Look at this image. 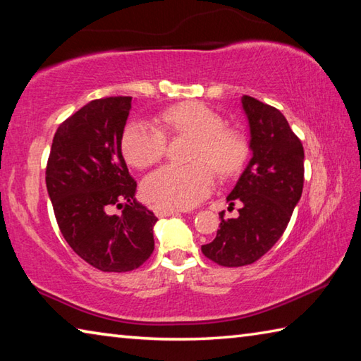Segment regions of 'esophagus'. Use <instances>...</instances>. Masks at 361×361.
<instances>
[{
	"instance_id": "esophagus-1",
	"label": "esophagus",
	"mask_w": 361,
	"mask_h": 361,
	"mask_svg": "<svg viewBox=\"0 0 361 361\" xmlns=\"http://www.w3.org/2000/svg\"><path fill=\"white\" fill-rule=\"evenodd\" d=\"M152 210H154L156 216H159V218H166V216H170V215H175V213H178V210L167 209V207H162V205H154V207H152Z\"/></svg>"
}]
</instances>
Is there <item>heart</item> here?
Masks as SVG:
<instances>
[{"instance_id": "obj_1", "label": "heart", "mask_w": 361, "mask_h": 361, "mask_svg": "<svg viewBox=\"0 0 361 361\" xmlns=\"http://www.w3.org/2000/svg\"><path fill=\"white\" fill-rule=\"evenodd\" d=\"M156 123L133 121L122 133L126 161L137 169L154 166L166 154L167 137H192L191 166H166L143 180V194L167 209H191L213 188V172L231 178L240 172L248 154L247 140L239 130L224 127L216 111L204 103L185 102L157 116Z\"/></svg>"}]
</instances>
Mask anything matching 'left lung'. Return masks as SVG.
Returning a JSON list of instances; mask_svg holds the SVG:
<instances>
[{"label": "left lung", "mask_w": 361, "mask_h": 361, "mask_svg": "<svg viewBox=\"0 0 361 361\" xmlns=\"http://www.w3.org/2000/svg\"><path fill=\"white\" fill-rule=\"evenodd\" d=\"M253 156L229 192L239 216L224 218L213 242L202 245L207 258L224 267L258 261L276 245L290 223L304 185V148L277 108L242 97Z\"/></svg>", "instance_id": "obj_1"}]
</instances>
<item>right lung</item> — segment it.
<instances>
[{
	"instance_id": "1",
	"label": "right lung",
	"mask_w": 361,
	"mask_h": 361,
	"mask_svg": "<svg viewBox=\"0 0 361 361\" xmlns=\"http://www.w3.org/2000/svg\"><path fill=\"white\" fill-rule=\"evenodd\" d=\"M132 97L89 102L52 140L46 186L60 232L79 258L103 272H129L154 250V213L135 200L137 181L121 140ZM123 207L121 216L109 213Z\"/></svg>"
}]
</instances>
